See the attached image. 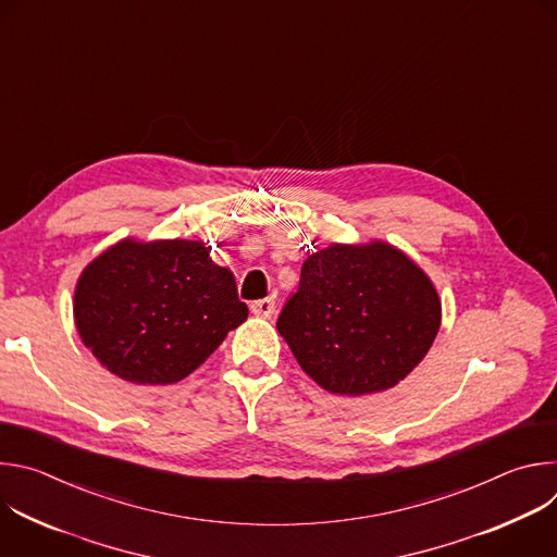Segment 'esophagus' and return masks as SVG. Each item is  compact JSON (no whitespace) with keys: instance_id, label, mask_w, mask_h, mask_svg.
Masks as SVG:
<instances>
[{"instance_id":"34e87169","label":"esophagus","mask_w":557,"mask_h":557,"mask_svg":"<svg viewBox=\"0 0 557 557\" xmlns=\"http://www.w3.org/2000/svg\"><path fill=\"white\" fill-rule=\"evenodd\" d=\"M251 312L258 314V317H264V320H269V317H273V312H275V301L271 297L258 299V301L251 304Z\"/></svg>"}]
</instances>
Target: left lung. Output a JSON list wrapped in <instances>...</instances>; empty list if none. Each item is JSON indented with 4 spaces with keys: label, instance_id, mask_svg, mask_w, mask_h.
<instances>
[{
    "label": "left lung",
    "instance_id": "8db88e82",
    "mask_svg": "<svg viewBox=\"0 0 557 557\" xmlns=\"http://www.w3.org/2000/svg\"><path fill=\"white\" fill-rule=\"evenodd\" d=\"M438 326L441 301L430 277L383 243L331 245L308 256L277 320L304 372L350 396L404 381Z\"/></svg>",
    "mask_w": 557,
    "mask_h": 557
}]
</instances>
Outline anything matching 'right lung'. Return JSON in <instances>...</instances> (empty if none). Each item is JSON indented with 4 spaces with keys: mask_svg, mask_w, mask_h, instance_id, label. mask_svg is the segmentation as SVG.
<instances>
[{
    "mask_svg": "<svg viewBox=\"0 0 557 557\" xmlns=\"http://www.w3.org/2000/svg\"><path fill=\"white\" fill-rule=\"evenodd\" d=\"M249 314L228 269L196 240H123L74 290L76 331L92 355L132 383H176Z\"/></svg>",
    "mask_w": 557,
    "mask_h": 557,
    "instance_id": "add662e5",
    "label": "right lung"
}]
</instances>
